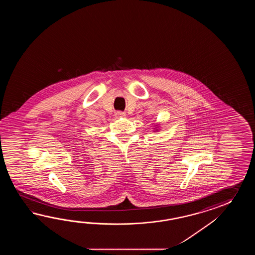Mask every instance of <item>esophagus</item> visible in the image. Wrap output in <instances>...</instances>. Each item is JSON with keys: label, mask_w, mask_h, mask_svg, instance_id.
Here are the masks:
<instances>
[{"label": "esophagus", "mask_w": 255, "mask_h": 255, "mask_svg": "<svg viewBox=\"0 0 255 255\" xmlns=\"http://www.w3.org/2000/svg\"><path fill=\"white\" fill-rule=\"evenodd\" d=\"M115 115H116V117H120V118L126 117V113H124V112H121V111H118V112H116Z\"/></svg>", "instance_id": "1"}]
</instances>
